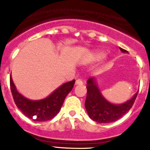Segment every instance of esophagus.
Here are the masks:
<instances>
[{
  "label": "esophagus",
  "mask_w": 150,
  "mask_h": 150,
  "mask_svg": "<svg viewBox=\"0 0 150 150\" xmlns=\"http://www.w3.org/2000/svg\"><path fill=\"white\" fill-rule=\"evenodd\" d=\"M83 81H82V79H76V83H75V84L76 85H82L83 84Z\"/></svg>",
  "instance_id": "obj_1"
}]
</instances>
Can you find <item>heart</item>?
<instances>
[{
    "instance_id": "obj_1",
    "label": "heart",
    "mask_w": 150,
    "mask_h": 150,
    "mask_svg": "<svg viewBox=\"0 0 150 150\" xmlns=\"http://www.w3.org/2000/svg\"><path fill=\"white\" fill-rule=\"evenodd\" d=\"M106 58V54L103 52H96L92 55L91 56V59L92 60L95 61V62H99V61H101L103 59H104Z\"/></svg>"
}]
</instances>
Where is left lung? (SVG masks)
I'll return each instance as SVG.
<instances>
[{"instance_id": "obj_1", "label": "left lung", "mask_w": 150, "mask_h": 150, "mask_svg": "<svg viewBox=\"0 0 150 150\" xmlns=\"http://www.w3.org/2000/svg\"><path fill=\"white\" fill-rule=\"evenodd\" d=\"M120 50L124 53L128 52L120 47ZM86 83L87 96L85 107L90 119L98 123L112 122L120 119L132 108L138 94L137 91L132 98L122 104H112L103 96L95 77L88 79Z\"/></svg>"}]
</instances>
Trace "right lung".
Listing matches in <instances>:
<instances>
[{
	"instance_id": "right-lung-1",
	"label": "right lung",
	"mask_w": 150,
	"mask_h": 150,
	"mask_svg": "<svg viewBox=\"0 0 150 150\" xmlns=\"http://www.w3.org/2000/svg\"><path fill=\"white\" fill-rule=\"evenodd\" d=\"M75 79L64 83L49 96L40 100H30L21 95L10 76V88L17 107L25 116L37 122L52 120L60 111L66 96L74 88Z\"/></svg>"
}]
</instances>
